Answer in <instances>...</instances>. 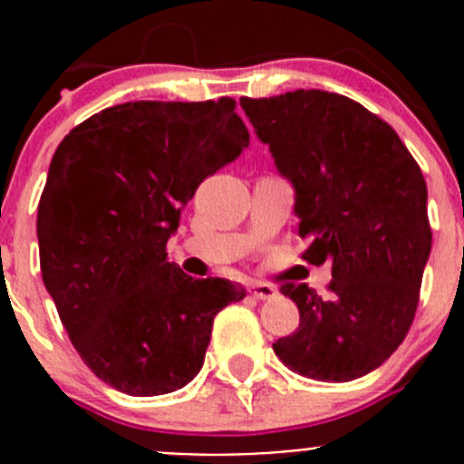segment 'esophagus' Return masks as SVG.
Instances as JSON below:
<instances>
[{"label": "esophagus", "instance_id": "34e87169", "mask_svg": "<svg viewBox=\"0 0 464 464\" xmlns=\"http://www.w3.org/2000/svg\"><path fill=\"white\" fill-rule=\"evenodd\" d=\"M249 292H251V296L254 298H258V301H266V298H274L276 294V287L274 285H266V283H254L249 287Z\"/></svg>", "mask_w": 464, "mask_h": 464}]
</instances>
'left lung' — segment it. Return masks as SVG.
I'll list each match as a JSON object with an SVG mask.
<instances>
[{
  "instance_id": "obj_1",
  "label": "left lung",
  "mask_w": 464,
  "mask_h": 464,
  "mask_svg": "<svg viewBox=\"0 0 464 464\" xmlns=\"http://www.w3.org/2000/svg\"><path fill=\"white\" fill-rule=\"evenodd\" d=\"M280 175L296 188L303 260L330 262V298L307 285L280 292L301 312L274 343L289 371L353 382L404 341L431 254L427 181L395 130L357 101L321 89L240 98Z\"/></svg>"
}]
</instances>
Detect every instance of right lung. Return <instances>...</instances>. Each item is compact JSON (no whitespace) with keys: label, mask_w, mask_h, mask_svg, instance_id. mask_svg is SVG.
<instances>
[{"label":"right lung","mask_w":464,"mask_h":464,"mask_svg":"<svg viewBox=\"0 0 464 464\" xmlns=\"http://www.w3.org/2000/svg\"><path fill=\"white\" fill-rule=\"evenodd\" d=\"M246 145L224 96L107 107L55 150L37 206L42 280L82 362L116 391L186 386L218 312L245 298L227 278L186 276L166 245L198 186Z\"/></svg>","instance_id":"1"}]
</instances>
